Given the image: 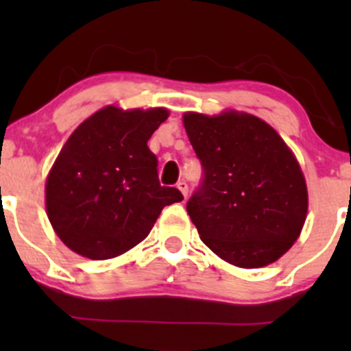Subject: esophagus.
Segmentation results:
<instances>
[{
    "instance_id": "1",
    "label": "esophagus",
    "mask_w": 351,
    "mask_h": 351,
    "mask_svg": "<svg viewBox=\"0 0 351 351\" xmlns=\"http://www.w3.org/2000/svg\"><path fill=\"white\" fill-rule=\"evenodd\" d=\"M176 188L180 189L181 193H183V196L184 198H186L188 196V183L184 180H181V181H178V183H176Z\"/></svg>"
}]
</instances>
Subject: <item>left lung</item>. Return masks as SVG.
I'll return each instance as SVG.
<instances>
[{
  "mask_svg": "<svg viewBox=\"0 0 351 351\" xmlns=\"http://www.w3.org/2000/svg\"><path fill=\"white\" fill-rule=\"evenodd\" d=\"M203 168L186 209L199 237L221 259L254 269L277 261L299 237L307 186L293 153L257 117L184 114Z\"/></svg>",
  "mask_w": 351,
  "mask_h": 351,
  "instance_id": "1",
  "label": "left lung"
}]
</instances>
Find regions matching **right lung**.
I'll return each mask as SVG.
<instances>
[{
	"label": "right lung",
	"instance_id": "obj_1",
	"mask_svg": "<svg viewBox=\"0 0 351 351\" xmlns=\"http://www.w3.org/2000/svg\"><path fill=\"white\" fill-rule=\"evenodd\" d=\"M165 108L106 107L69 136L46 181V208L56 234L88 259L104 261L142 243L178 188L162 186L147 142Z\"/></svg>",
	"mask_w": 351,
	"mask_h": 351
}]
</instances>
